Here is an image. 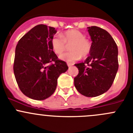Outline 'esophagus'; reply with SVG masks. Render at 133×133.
<instances>
[{"mask_svg":"<svg viewBox=\"0 0 133 133\" xmlns=\"http://www.w3.org/2000/svg\"><path fill=\"white\" fill-rule=\"evenodd\" d=\"M67 65H68V66L69 68V67L71 66V65H72L73 64H71V63H67Z\"/></svg>","mask_w":133,"mask_h":133,"instance_id":"obj_1","label":"esophagus"}]
</instances>
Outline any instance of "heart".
I'll use <instances>...</instances> for the list:
<instances>
[{"label":"heart","mask_w":133,"mask_h":133,"mask_svg":"<svg viewBox=\"0 0 133 133\" xmlns=\"http://www.w3.org/2000/svg\"><path fill=\"white\" fill-rule=\"evenodd\" d=\"M69 46L71 51L59 56V58L68 62L79 60L81 56H87L91 50V43L85 38L84 34L77 30H69L65 33L54 36L51 40L53 51L56 54H62L67 45Z\"/></svg>","instance_id":"1"}]
</instances>
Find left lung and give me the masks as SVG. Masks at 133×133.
<instances>
[{"mask_svg":"<svg viewBox=\"0 0 133 133\" xmlns=\"http://www.w3.org/2000/svg\"><path fill=\"white\" fill-rule=\"evenodd\" d=\"M92 41L90 55L84 62L75 64L79 74L74 85L80 94L95 97L112 85L119 68L118 48L110 33L96 26L88 27Z\"/></svg>","mask_w":133,"mask_h":133,"instance_id":"left-lung-1","label":"left lung"}]
</instances>
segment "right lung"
Here are the masks:
<instances>
[{
  "mask_svg": "<svg viewBox=\"0 0 133 133\" xmlns=\"http://www.w3.org/2000/svg\"><path fill=\"white\" fill-rule=\"evenodd\" d=\"M57 31L46 25H36L18 41L15 51L14 73L21 91L33 100H43L55 91L57 79L68 69L51 46ZM54 64L48 65L50 63Z\"/></svg>",
  "mask_w": 133,
  "mask_h": 133,
  "instance_id": "right-lung-1",
  "label": "right lung"
}]
</instances>
